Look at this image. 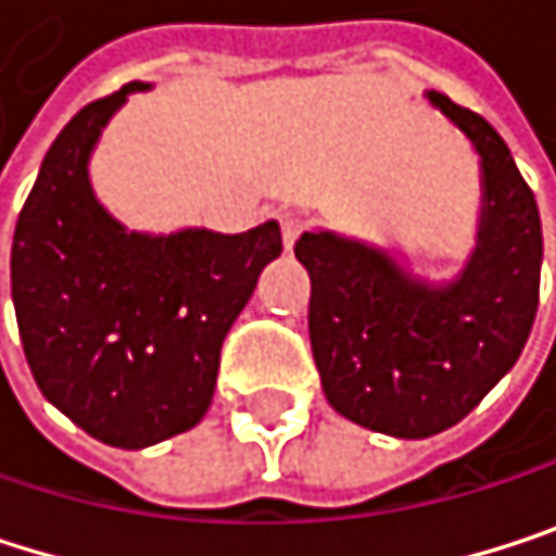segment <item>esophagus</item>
Segmentation results:
<instances>
[{"label":"esophagus","instance_id":"esophagus-1","mask_svg":"<svg viewBox=\"0 0 556 556\" xmlns=\"http://www.w3.org/2000/svg\"><path fill=\"white\" fill-rule=\"evenodd\" d=\"M303 227H306V220L300 214H287L283 217V243H287V250H293V243L300 240Z\"/></svg>","mask_w":556,"mask_h":556}]
</instances>
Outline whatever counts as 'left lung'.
Returning <instances> with one entry per match:
<instances>
[{
	"label": "left lung",
	"instance_id": "8db88e82",
	"mask_svg": "<svg viewBox=\"0 0 556 556\" xmlns=\"http://www.w3.org/2000/svg\"><path fill=\"white\" fill-rule=\"evenodd\" d=\"M427 100L479 152V233L456 280H420L397 253L336 230L296 240L329 404L397 440L456 427L515 368L534 326L544 256L538 201L505 139L437 90Z\"/></svg>",
	"mask_w": 556,
	"mask_h": 556
}]
</instances>
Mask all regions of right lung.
Wrapping results in <instances>:
<instances>
[{
    "label": "right lung",
    "mask_w": 556,
    "mask_h": 556,
    "mask_svg": "<svg viewBox=\"0 0 556 556\" xmlns=\"http://www.w3.org/2000/svg\"><path fill=\"white\" fill-rule=\"evenodd\" d=\"M87 103L51 142L12 240V303L45 401L106 446L142 450L211 407L220 345L280 224L243 233L126 230L93 194L90 155L129 93Z\"/></svg>",
    "instance_id": "1"
}]
</instances>
